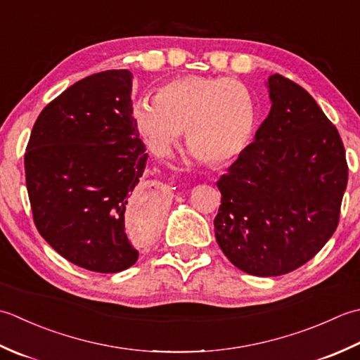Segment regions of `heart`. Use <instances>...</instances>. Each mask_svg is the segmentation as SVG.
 Listing matches in <instances>:
<instances>
[{"label": "heart", "mask_w": 360, "mask_h": 360, "mask_svg": "<svg viewBox=\"0 0 360 360\" xmlns=\"http://www.w3.org/2000/svg\"><path fill=\"white\" fill-rule=\"evenodd\" d=\"M134 118L158 155H167L186 129L188 144L197 155L210 163H224L250 144L256 105L239 80L183 76L161 85L155 99H139Z\"/></svg>", "instance_id": "1"}]
</instances>
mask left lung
<instances>
[{
	"instance_id": "obj_1",
	"label": "left lung",
	"mask_w": 360,
	"mask_h": 360,
	"mask_svg": "<svg viewBox=\"0 0 360 360\" xmlns=\"http://www.w3.org/2000/svg\"><path fill=\"white\" fill-rule=\"evenodd\" d=\"M272 107L255 141L217 181L219 247L255 276L302 267L333 236L348 183L342 138L303 86L269 77Z\"/></svg>"
}]
</instances>
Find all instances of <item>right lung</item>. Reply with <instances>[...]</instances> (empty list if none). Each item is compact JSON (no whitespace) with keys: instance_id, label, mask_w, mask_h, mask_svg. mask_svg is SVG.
<instances>
[{"instance_id":"add662e5","label":"right lung","mask_w":360,"mask_h":360,"mask_svg":"<svg viewBox=\"0 0 360 360\" xmlns=\"http://www.w3.org/2000/svg\"><path fill=\"white\" fill-rule=\"evenodd\" d=\"M131 77L108 70L67 88L41 110L25 153L37 230L91 272L116 274L136 262L129 219L144 234L160 222L157 199L139 185L149 155L134 118Z\"/></svg>"}]
</instances>
